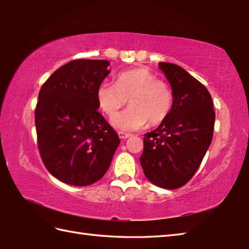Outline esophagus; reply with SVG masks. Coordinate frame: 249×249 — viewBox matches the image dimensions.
<instances>
[{
	"instance_id": "1",
	"label": "esophagus",
	"mask_w": 249,
	"mask_h": 249,
	"mask_svg": "<svg viewBox=\"0 0 249 249\" xmlns=\"http://www.w3.org/2000/svg\"><path fill=\"white\" fill-rule=\"evenodd\" d=\"M130 136H131L130 134L123 133V131H119V137H120V139H127V138H129Z\"/></svg>"
}]
</instances>
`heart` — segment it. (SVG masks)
Wrapping results in <instances>:
<instances>
[{
    "mask_svg": "<svg viewBox=\"0 0 249 249\" xmlns=\"http://www.w3.org/2000/svg\"><path fill=\"white\" fill-rule=\"evenodd\" d=\"M128 99L130 107L111 121L121 130L140 129L147 122L160 124L170 113L173 93L168 82L144 67L122 71L115 83L105 81L98 87L99 107L108 116L118 113Z\"/></svg>",
    "mask_w": 249,
    "mask_h": 249,
    "instance_id": "b5f03b06",
    "label": "heart"
}]
</instances>
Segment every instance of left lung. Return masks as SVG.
Listing matches in <instances>:
<instances>
[{
    "mask_svg": "<svg viewBox=\"0 0 249 249\" xmlns=\"http://www.w3.org/2000/svg\"><path fill=\"white\" fill-rule=\"evenodd\" d=\"M160 67L171 84L173 105L166 120L144 135L140 163L156 186L177 189L200 167L212 142L215 112L210 92L197 79L171 63Z\"/></svg>",
    "mask_w": 249,
    "mask_h": 249,
    "instance_id": "8db88e82",
    "label": "left lung"
}]
</instances>
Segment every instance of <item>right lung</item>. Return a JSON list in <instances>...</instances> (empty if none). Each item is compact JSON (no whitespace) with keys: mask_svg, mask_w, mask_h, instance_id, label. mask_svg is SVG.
I'll list each match as a JSON object with an SVG mask.
<instances>
[{"mask_svg":"<svg viewBox=\"0 0 249 249\" xmlns=\"http://www.w3.org/2000/svg\"><path fill=\"white\" fill-rule=\"evenodd\" d=\"M107 60H73L47 79L35 108L37 146L45 167L65 184L88 186L110 167L120 138L97 109Z\"/></svg>","mask_w":249,"mask_h":249,"instance_id":"1","label":"right lung"}]
</instances>
